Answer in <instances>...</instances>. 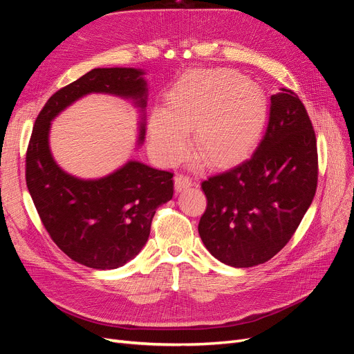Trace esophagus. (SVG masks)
Listing matches in <instances>:
<instances>
[{"mask_svg": "<svg viewBox=\"0 0 354 354\" xmlns=\"http://www.w3.org/2000/svg\"><path fill=\"white\" fill-rule=\"evenodd\" d=\"M174 186H176L177 192L185 190L192 186V178L187 176H183V174H177L174 178Z\"/></svg>", "mask_w": 354, "mask_h": 354, "instance_id": "1", "label": "esophagus"}]
</instances>
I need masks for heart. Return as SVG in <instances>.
<instances>
[{"label": "heart", "instance_id": "b5f03b06", "mask_svg": "<svg viewBox=\"0 0 354 354\" xmlns=\"http://www.w3.org/2000/svg\"><path fill=\"white\" fill-rule=\"evenodd\" d=\"M266 120L267 99L257 82L229 69L194 72L171 90L167 109L151 116V147L159 160L174 162L195 128L196 151L211 164H226L251 151Z\"/></svg>", "mask_w": 354, "mask_h": 354}]
</instances>
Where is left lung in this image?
Masks as SVG:
<instances>
[{
	"mask_svg": "<svg viewBox=\"0 0 354 354\" xmlns=\"http://www.w3.org/2000/svg\"><path fill=\"white\" fill-rule=\"evenodd\" d=\"M199 236L232 267L269 261L292 238L317 187V146L303 102L288 88L270 97L266 133L239 165L201 185Z\"/></svg>",
	"mask_w": 354,
	"mask_h": 354,
	"instance_id": "8db88e82",
	"label": "left lung"
}]
</instances>
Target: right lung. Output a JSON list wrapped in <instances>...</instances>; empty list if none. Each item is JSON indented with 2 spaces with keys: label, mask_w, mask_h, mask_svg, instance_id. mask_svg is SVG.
Returning a JSON list of instances; mask_svg holds the SVG:
<instances>
[{
  "label": "right lung",
  "mask_w": 354,
  "mask_h": 354,
  "mask_svg": "<svg viewBox=\"0 0 354 354\" xmlns=\"http://www.w3.org/2000/svg\"><path fill=\"white\" fill-rule=\"evenodd\" d=\"M142 69L97 68L56 91L37 116L26 151V185L39 218L69 259L91 269H118L142 251L156 208L173 198V173L138 160L115 173L82 180L65 173L48 146L51 121L90 93L130 99L143 112L147 84ZM142 116L140 137L145 138Z\"/></svg>",
  "instance_id": "obj_1"
}]
</instances>
